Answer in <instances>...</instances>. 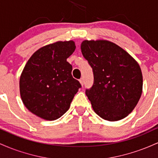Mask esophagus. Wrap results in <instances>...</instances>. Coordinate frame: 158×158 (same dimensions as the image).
I'll list each match as a JSON object with an SVG mask.
<instances>
[{
    "instance_id": "obj_1",
    "label": "esophagus",
    "mask_w": 158,
    "mask_h": 158,
    "mask_svg": "<svg viewBox=\"0 0 158 158\" xmlns=\"http://www.w3.org/2000/svg\"><path fill=\"white\" fill-rule=\"evenodd\" d=\"M79 82H80L81 86L83 87V85H84V79H83V78H81V79H79Z\"/></svg>"
}]
</instances>
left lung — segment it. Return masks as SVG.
Masks as SVG:
<instances>
[{
  "label": "left lung",
  "instance_id": "left-lung-1",
  "mask_svg": "<svg viewBox=\"0 0 158 158\" xmlns=\"http://www.w3.org/2000/svg\"><path fill=\"white\" fill-rule=\"evenodd\" d=\"M81 50L93 69L94 85L85 94L94 112L110 122L124 119L142 94L143 75L137 61L107 40H85Z\"/></svg>",
  "mask_w": 158,
  "mask_h": 158
}]
</instances>
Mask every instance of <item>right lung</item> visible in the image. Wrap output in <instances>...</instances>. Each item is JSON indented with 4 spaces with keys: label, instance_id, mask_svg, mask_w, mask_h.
I'll return each mask as SVG.
<instances>
[{
    "label": "right lung",
    "instance_id": "1",
    "mask_svg": "<svg viewBox=\"0 0 158 158\" xmlns=\"http://www.w3.org/2000/svg\"><path fill=\"white\" fill-rule=\"evenodd\" d=\"M75 49L72 40L45 45L32 54L23 68L19 81L21 100L40 118L52 121L61 117L81 88L67 61Z\"/></svg>",
    "mask_w": 158,
    "mask_h": 158
}]
</instances>
